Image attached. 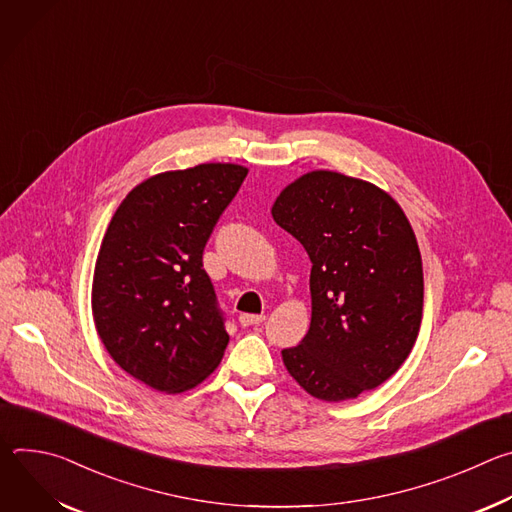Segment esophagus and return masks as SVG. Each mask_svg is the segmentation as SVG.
<instances>
[{"instance_id":"esophagus-1","label":"esophagus","mask_w":512,"mask_h":512,"mask_svg":"<svg viewBox=\"0 0 512 512\" xmlns=\"http://www.w3.org/2000/svg\"><path fill=\"white\" fill-rule=\"evenodd\" d=\"M239 322H241V326H255V324L265 322V316L263 314H241Z\"/></svg>"}]
</instances>
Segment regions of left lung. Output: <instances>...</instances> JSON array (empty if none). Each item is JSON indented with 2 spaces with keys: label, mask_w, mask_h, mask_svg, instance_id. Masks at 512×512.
<instances>
[{
  "label": "left lung",
  "mask_w": 512,
  "mask_h": 512,
  "mask_svg": "<svg viewBox=\"0 0 512 512\" xmlns=\"http://www.w3.org/2000/svg\"><path fill=\"white\" fill-rule=\"evenodd\" d=\"M271 214L312 261V322L281 350L287 373L330 403L383 385L423 314L421 253L405 212L371 182L316 170L285 186Z\"/></svg>",
  "instance_id": "8db88e82"
}]
</instances>
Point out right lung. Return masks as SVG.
Masks as SVG:
<instances>
[{"label": "right lung", "mask_w": 512, "mask_h": 512, "mask_svg": "<svg viewBox=\"0 0 512 512\" xmlns=\"http://www.w3.org/2000/svg\"><path fill=\"white\" fill-rule=\"evenodd\" d=\"M247 172L200 164L156 174L107 227L93 277L95 328L119 367L156 391L196 387L225 354V316L202 253Z\"/></svg>", "instance_id": "right-lung-1"}]
</instances>
